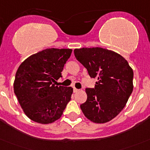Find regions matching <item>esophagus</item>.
<instances>
[{
    "label": "esophagus",
    "mask_w": 150,
    "mask_h": 150,
    "mask_svg": "<svg viewBox=\"0 0 150 150\" xmlns=\"http://www.w3.org/2000/svg\"><path fill=\"white\" fill-rule=\"evenodd\" d=\"M79 91V90L77 89V88H74V93H77Z\"/></svg>",
    "instance_id": "esophagus-1"
}]
</instances>
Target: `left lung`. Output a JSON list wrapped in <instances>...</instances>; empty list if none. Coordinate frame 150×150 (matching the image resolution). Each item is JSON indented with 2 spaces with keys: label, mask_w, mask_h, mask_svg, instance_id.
I'll return each instance as SVG.
<instances>
[{
  "label": "left lung",
  "mask_w": 150,
  "mask_h": 150,
  "mask_svg": "<svg viewBox=\"0 0 150 150\" xmlns=\"http://www.w3.org/2000/svg\"><path fill=\"white\" fill-rule=\"evenodd\" d=\"M76 59L97 78L95 88H86L88 98L80 105L87 119L104 124L123 110L133 90V71L119 54L100 47L76 48Z\"/></svg>",
  "instance_id": "1"
}]
</instances>
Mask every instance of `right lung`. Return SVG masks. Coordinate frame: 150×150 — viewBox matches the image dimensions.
Wrapping results in <instances>:
<instances>
[{"mask_svg": "<svg viewBox=\"0 0 150 150\" xmlns=\"http://www.w3.org/2000/svg\"><path fill=\"white\" fill-rule=\"evenodd\" d=\"M72 49L47 48L34 54L20 65L14 92L24 113L42 125L59 119L73 93L71 87L55 86L62 76Z\"/></svg>", "mask_w": 150, "mask_h": 150, "instance_id": "right-lung-1", "label": "right lung"}]
</instances>
